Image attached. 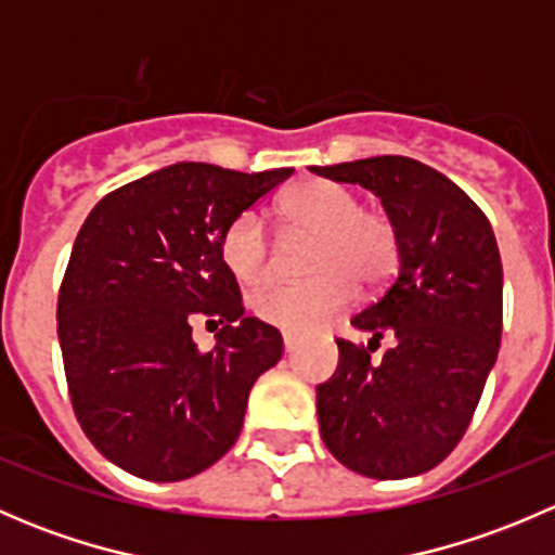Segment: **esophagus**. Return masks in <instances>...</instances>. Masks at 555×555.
Wrapping results in <instances>:
<instances>
[{"label":"esophagus","mask_w":555,"mask_h":555,"mask_svg":"<svg viewBox=\"0 0 555 555\" xmlns=\"http://www.w3.org/2000/svg\"><path fill=\"white\" fill-rule=\"evenodd\" d=\"M295 349H298V338L289 333H284V351H287V354H293Z\"/></svg>","instance_id":"esophagus-1"}]
</instances>
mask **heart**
Masks as SVG:
<instances>
[{
  "instance_id": "heart-1",
  "label": "heart",
  "mask_w": 555,
  "mask_h": 555,
  "mask_svg": "<svg viewBox=\"0 0 555 555\" xmlns=\"http://www.w3.org/2000/svg\"><path fill=\"white\" fill-rule=\"evenodd\" d=\"M282 215L295 231L313 236L300 284H268L251 295L257 319L287 333H311L335 313L349 309L354 284L382 287L400 260V238L389 217L362 209V201L346 184L309 179L289 190ZM220 257L242 284H260L273 273L276 257L266 222L257 211H244L225 228Z\"/></svg>"
}]
</instances>
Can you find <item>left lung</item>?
Listing matches in <instances>:
<instances>
[{
    "mask_svg": "<svg viewBox=\"0 0 555 555\" xmlns=\"http://www.w3.org/2000/svg\"><path fill=\"white\" fill-rule=\"evenodd\" d=\"M382 198L400 268L382 298L351 319L396 346L378 363L338 340V367L317 386L319 433L344 467L376 480L422 475L469 427L502 338V260L475 201L446 173L402 155L311 166Z\"/></svg>",
    "mask_w": 555,
    "mask_h": 555,
    "instance_id": "obj_1",
    "label": "left lung"
}]
</instances>
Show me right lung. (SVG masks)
<instances>
[{"mask_svg":"<svg viewBox=\"0 0 555 555\" xmlns=\"http://www.w3.org/2000/svg\"><path fill=\"white\" fill-rule=\"evenodd\" d=\"M293 169L164 166L104 195L59 293V344L77 422L102 456L155 483L193 478L242 433L282 335L244 317L220 257L225 228ZM222 323L201 352L192 322Z\"/></svg>","mask_w":555,"mask_h":555,"instance_id":"obj_1","label":"right lung"}]
</instances>
